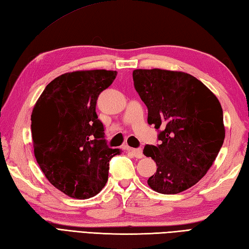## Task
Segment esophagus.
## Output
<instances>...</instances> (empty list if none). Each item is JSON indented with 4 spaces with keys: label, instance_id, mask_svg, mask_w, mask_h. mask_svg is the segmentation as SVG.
Wrapping results in <instances>:
<instances>
[{
    "label": "esophagus",
    "instance_id": "obj_1",
    "mask_svg": "<svg viewBox=\"0 0 249 249\" xmlns=\"http://www.w3.org/2000/svg\"><path fill=\"white\" fill-rule=\"evenodd\" d=\"M127 152H129L132 154V156H135L136 158L138 159H141L143 157V152L142 149L140 148H131V147H127Z\"/></svg>",
    "mask_w": 249,
    "mask_h": 249
}]
</instances>
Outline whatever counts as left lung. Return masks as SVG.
Masks as SVG:
<instances>
[{"label": "left lung", "mask_w": 249, "mask_h": 249, "mask_svg": "<svg viewBox=\"0 0 249 249\" xmlns=\"http://www.w3.org/2000/svg\"><path fill=\"white\" fill-rule=\"evenodd\" d=\"M132 77L148 109V124L161 129V144L146 145L143 151L157 164L147 184L161 194L183 192L207 174L223 145L221 103L188 73L137 69Z\"/></svg>", "instance_id": "obj_1"}]
</instances>
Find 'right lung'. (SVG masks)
Here are the masks:
<instances>
[{"instance_id": "right-lung-1", "label": "right lung", "mask_w": 249, "mask_h": 249, "mask_svg": "<svg viewBox=\"0 0 249 249\" xmlns=\"http://www.w3.org/2000/svg\"><path fill=\"white\" fill-rule=\"evenodd\" d=\"M117 71L68 72L45 87L32 112L35 157L48 180L72 198L101 192L108 180L109 148L95 112L96 100L112 84Z\"/></svg>"}]
</instances>
